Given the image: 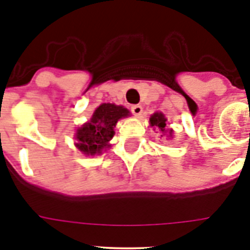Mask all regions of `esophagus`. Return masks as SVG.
Wrapping results in <instances>:
<instances>
[{"mask_svg":"<svg viewBox=\"0 0 250 250\" xmlns=\"http://www.w3.org/2000/svg\"><path fill=\"white\" fill-rule=\"evenodd\" d=\"M131 112L135 116H140L141 112H143V106L141 105H132L131 106Z\"/></svg>","mask_w":250,"mask_h":250,"instance_id":"obj_1","label":"esophagus"}]
</instances>
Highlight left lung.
<instances>
[{"instance_id":"8db88e82","label":"left lung","mask_w":250,"mask_h":250,"mask_svg":"<svg viewBox=\"0 0 250 250\" xmlns=\"http://www.w3.org/2000/svg\"><path fill=\"white\" fill-rule=\"evenodd\" d=\"M167 118H165V115L163 112H155V114H152L150 116V126H154L158 129L159 132L161 134H167V138H173L171 134H173V130L167 129ZM163 136V135H161Z\"/></svg>"}]
</instances>
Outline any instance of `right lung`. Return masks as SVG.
Segmentation results:
<instances>
[{"label": "right lung", "instance_id": "add662e5", "mask_svg": "<svg viewBox=\"0 0 250 250\" xmlns=\"http://www.w3.org/2000/svg\"><path fill=\"white\" fill-rule=\"evenodd\" d=\"M130 111L115 104H101L95 110L90 121L76 130L75 146L85 155H100L115 135L114 127L120 119L129 116Z\"/></svg>", "mask_w": 250, "mask_h": 250}]
</instances>
